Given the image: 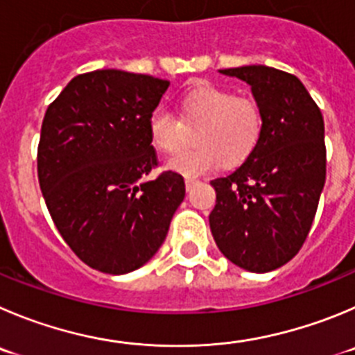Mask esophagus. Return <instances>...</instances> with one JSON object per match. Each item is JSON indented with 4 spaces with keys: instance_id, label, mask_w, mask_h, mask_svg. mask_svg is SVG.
<instances>
[{
    "instance_id": "esophagus-1",
    "label": "esophagus",
    "mask_w": 355,
    "mask_h": 355,
    "mask_svg": "<svg viewBox=\"0 0 355 355\" xmlns=\"http://www.w3.org/2000/svg\"><path fill=\"white\" fill-rule=\"evenodd\" d=\"M196 178H191V177H187V178H185V189H187V191H189V189H191V187H193V185L194 184H196Z\"/></svg>"
}]
</instances>
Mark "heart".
<instances>
[{"mask_svg": "<svg viewBox=\"0 0 355 355\" xmlns=\"http://www.w3.org/2000/svg\"><path fill=\"white\" fill-rule=\"evenodd\" d=\"M180 121L164 108H155L147 121L150 144L157 150L177 152L187 141V129H196V147L182 150L166 161V168L196 177L226 162L236 166L259 147L264 115L250 98H236L227 89L198 84L178 99Z\"/></svg>", "mask_w": 355, "mask_h": 355, "instance_id": "b5f03b06", "label": "heart"}]
</instances>
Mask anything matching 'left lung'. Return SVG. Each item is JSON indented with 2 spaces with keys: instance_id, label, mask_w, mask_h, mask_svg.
I'll list each match as a JSON object with an SVG mask.
<instances>
[{
  "instance_id": "1",
  "label": "left lung",
  "mask_w": 355,
  "mask_h": 355,
  "mask_svg": "<svg viewBox=\"0 0 355 355\" xmlns=\"http://www.w3.org/2000/svg\"><path fill=\"white\" fill-rule=\"evenodd\" d=\"M250 85L264 132L240 168L211 180L210 230L233 264L268 273L289 263L308 236L326 182L324 119L301 80L263 64L218 69Z\"/></svg>"
}]
</instances>
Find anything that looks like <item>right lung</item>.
<instances>
[{"mask_svg":"<svg viewBox=\"0 0 355 355\" xmlns=\"http://www.w3.org/2000/svg\"><path fill=\"white\" fill-rule=\"evenodd\" d=\"M170 82L122 69L73 78L43 117L38 180L55 227L87 266L124 275L154 257L185 196L147 131Z\"/></svg>","mask_w":355,"mask_h":355,"instance_id":"right-lung-1","label":"right lung"}]
</instances>
